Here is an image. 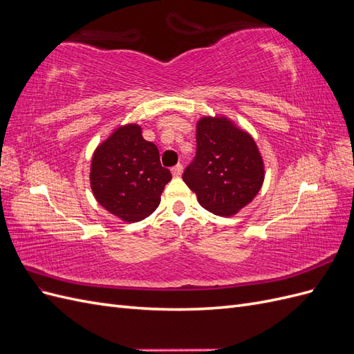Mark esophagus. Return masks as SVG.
I'll use <instances>...</instances> for the list:
<instances>
[{"label":"esophagus","instance_id":"obj_1","mask_svg":"<svg viewBox=\"0 0 354 354\" xmlns=\"http://www.w3.org/2000/svg\"><path fill=\"white\" fill-rule=\"evenodd\" d=\"M171 173H173L174 177H180L181 173H183V165H181V164L174 165L173 168H171Z\"/></svg>","mask_w":354,"mask_h":354}]
</instances>
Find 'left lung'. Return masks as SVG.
I'll return each mask as SVG.
<instances>
[{
    "label": "left lung",
    "instance_id": "1",
    "mask_svg": "<svg viewBox=\"0 0 354 354\" xmlns=\"http://www.w3.org/2000/svg\"><path fill=\"white\" fill-rule=\"evenodd\" d=\"M183 180L203 208L234 216L260 192L263 159L252 137L226 118H202L196 125V155Z\"/></svg>",
    "mask_w": 354,
    "mask_h": 354
}]
</instances>
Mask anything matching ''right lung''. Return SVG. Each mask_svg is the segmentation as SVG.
I'll list each match as a JSON object with an SVG mask.
<instances>
[{"instance_id":"obj_1","label":"right lung","mask_w":354,"mask_h":354,"mask_svg":"<svg viewBox=\"0 0 354 354\" xmlns=\"http://www.w3.org/2000/svg\"><path fill=\"white\" fill-rule=\"evenodd\" d=\"M171 180L160 165L158 147L130 124L95 149L91 160V189L103 208L125 221H140L158 208L160 194Z\"/></svg>"}]
</instances>
